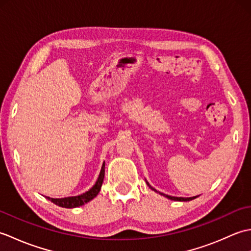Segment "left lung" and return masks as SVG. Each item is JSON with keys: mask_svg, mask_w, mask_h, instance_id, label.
Listing matches in <instances>:
<instances>
[{"mask_svg": "<svg viewBox=\"0 0 251 251\" xmlns=\"http://www.w3.org/2000/svg\"><path fill=\"white\" fill-rule=\"evenodd\" d=\"M148 185L150 186V188L152 189V190H154L155 192H157L155 189H153L152 186L148 183ZM159 194H162V195H164V196H166L167 199H169V200H172V201H192V200H194V199H196L197 196H193V197H188V199H185V197H175V196H169V195H166V194H163V193H159Z\"/></svg>", "mask_w": 251, "mask_h": 251, "instance_id": "8db88e82", "label": "left lung"}]
</instances>
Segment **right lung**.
I'll return each instance as SVG.
<instances>
[{
	"label": "right lung",
	"mask_w": 251,
	"mask_h": 251,
	"mask_svg": "<svg viewBox=\"0 0 251 251\" xmlns=\"http://www.w3.org/2000/svg\"><path fill=\"white\" fill-rule=\"evenodd\" d=\"M104 179V163L102 164V167H101V172L99 177L96 181L95 185L89 191L85 192V193L77 195V196H71V197H65V199H51V197L46 196L47 200H50L51 202H54L57 206H60L63 208H75L78 206H82L86 204L89 201H92L94 197L98 195L99 191L101 189V185H102Z\"/></svg>",
	"instance_id": "1"
}]
</instances>
